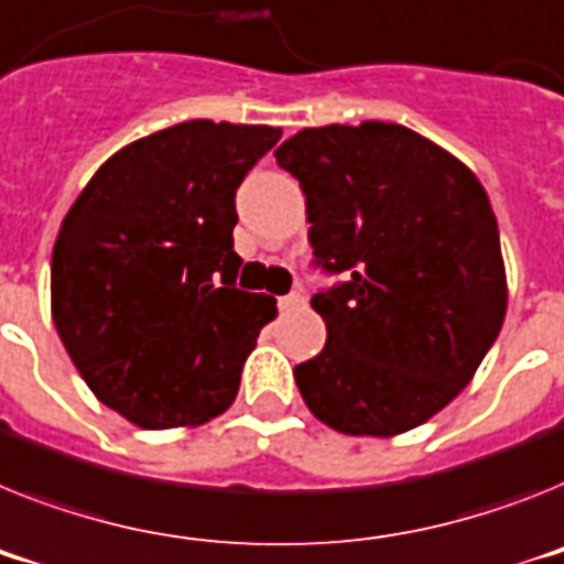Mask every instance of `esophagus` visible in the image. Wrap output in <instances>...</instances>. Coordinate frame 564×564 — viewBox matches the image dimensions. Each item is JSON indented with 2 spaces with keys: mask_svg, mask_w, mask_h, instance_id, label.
<instances>
[{
  "mask_svg": "<svg viewBox=\"0 0 564 564\" xmlns=\"http://www.w3.org/2000/svg\"><path fill=\"white\" fill-rule=\"evenodd\" d=\"M278 306L281 310H297V306H304V295L301 292H290V295L278 297Z\"/></svg>",
  "mask_w": 564,
  "mask_h": 564,
  "instance_id": "34e87169",
  "label": "esophagus"
}]
</instances>
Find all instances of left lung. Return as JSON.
Here are the masks:
<instances>
[{
	"label": "left lung",
	"instance_id": "8db88e82",
	"mask_svg": "<svg viewBox=\"0 0 564 564\" xmlns=\"http://www.w3.org/2000/svg\"><path fill=\"white\" fill-rule=\"evenodd\" d=\"M301 183L326 344L297 364L315 419L347 435H399L470 384L499 338L508 281L479 177L395 122L304 129L274 151Z\"/></svg>",
	"mask_w": 564,
	"mask_h": 564
}]
</instances>
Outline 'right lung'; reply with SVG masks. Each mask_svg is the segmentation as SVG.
<instances>
[{
    "mask_svg": "<svg viewBox=\"0 0 564 564\" xmlns=\"http://www.w3.org/2000/svg\"><path fill=\"white\" fill-rule=\"evenodd\" d=\"M281 129L192 120L120 149L65 215L51 315L99 401L143 430L235 401L274 297L238 290L235 192Z\"/></svg>",
    "mask_w": 564,
    "mask_h": 564,
    "instance_id": "right-lung-1",
    "label": "right lung"
}]
</instances>
